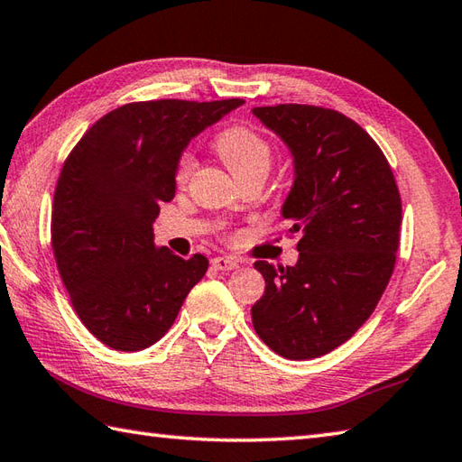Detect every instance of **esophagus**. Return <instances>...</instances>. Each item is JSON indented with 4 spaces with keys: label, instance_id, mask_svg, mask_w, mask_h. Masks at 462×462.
Instances as JSON below:
<instances>
[{
    "label": "esophagus",
    "instance_id": "obj_1",
    "mask_svg": "<svg viewBox=\"0 0 462 462\" xmlns=\"http://www.w3.org/2000/svg\"><path fill=\"white\" fill-rule=\"evenodd\" d=\"M212 268L214 270H222V273H226V270H234L238 266V260L236 258H230V256H216L212 258Z\"/></svg>",
    "mask_w": 462,
    "mask_h": 462
}]
</instances>
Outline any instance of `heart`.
<instances>
[{
  "mask_svg": "<svg viewBox=\"0 0 462 462\" xmlns=\"http://www.w3.org/2000/svg\"><path fill=\"white\" fill-rule=\"evenodd\" d=\"M214 148L236 180L248 174L266 176L273 166V146L264 135L250 125H230L222 130L216 135ZM192 168L194 158L189 153H182L176 162V182L184 184L192 174Z\"/></svg>",
  "mask_w": 462,
  "mask_h": 462,
  "instance_id": "obj_1",
  "label": "heart"
}]
</instances>
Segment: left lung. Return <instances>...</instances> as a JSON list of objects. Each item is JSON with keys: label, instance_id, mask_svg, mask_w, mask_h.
<instances>
[{"label": "left lung", "instance_id": "8db88e82", "mask_svg": "<svg viewBox=\"0 0 462 462\" xmlns=\"http://www.w3.org/2000/svg\"><path fill=\"white\" fill-rule=\"evenodd\" d=\"M294 158L282 206L298 262L258 260L266 291L252 306L264 345L291 360L328 355L374 312L393 276L402 204L391 164L360 125L330 107H254Z\"/></svg>", "mask_w": 462, "mask_h": 462}]
</instances>
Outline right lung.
I'll list each match as a JSON object with an SVG mask.
<instances>
[{
    "label": "right lung",
    "mask_w": 462,
    "mask_h": 462,
    "mask_svg": "<svg viewBox=\"0 0 462 462\" xmlns=\"http://www.w3.org/2000/svg\"><path fill=\"white\" fill-rule=\"evenodd\" d=\"M244 99H152L116 107L60 171L51 248L79 320L106 346L135 352L174 324L208 258L156 248L152 224L176 194V162L206 125Z\"/></svg>",
    "instance_id": "add662e5"
}]
</instances>
